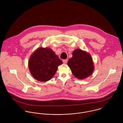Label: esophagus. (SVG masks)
I'll list each match as a JSON object with an SVG mask.
<instances>
[{"mask_svg":"<svg viewBox=\"0 0 123 123\" xmlns=\"http://www.w3.org/2000/svg\"><path fill=\"white\" fill-rule=\"evenodd\" d=\"M67 62H68V59H66V60H63V63L64 64H66V63H67Z\"/></svg>","mask_w":123,"mask_h":123,"instance_id":"obj_1","label":"esophagus"}]
</instances>
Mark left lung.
Segmentation results:
<instances>
[{
  "label": "left lung",
  "instance_id": "1",
  "mask_svg": "<svg viewBox=\"0 0 123 123\" xmlns=\"http://www.w3.org/2000/svg\"><path fill=\"white\" fill-rule=\"evenodd\" d=\"M67 64L73 75L80 80L90 76L94 70L91 55L79 49H76L73 52L72 57L69 60Z\"/></svg>",
  "mask_w": 123,
  "mask_h": 123
}]
</instances>
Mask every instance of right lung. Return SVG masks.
I'll list each match as a JSON object with an SVG mask.
<instances>
[{"label":"right lung","mask_w":123,"mask_h":123,"mask_svg":"<svg viewBox=\"0 0 123 123\" xmlns=\"http://www.w3.org/2000/svg\"><path fill=\"white\" fill-rule=\"evenodd\" d=\"M62 63V61L51 48L39 47L31 55L28 68L35 79L45 82L53 78L58 66Z\"/></svg>","instance_id":"1"}]
</instances>
